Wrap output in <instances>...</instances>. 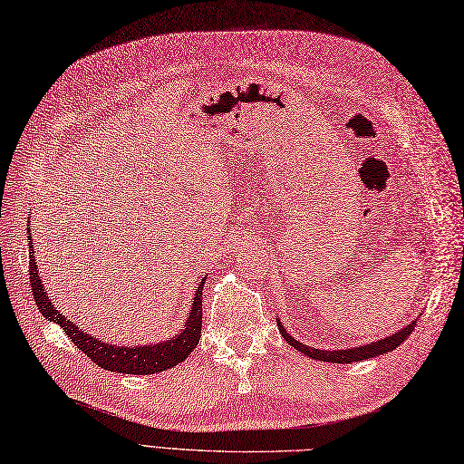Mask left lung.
Here are the masks:
<instances>
[{
  "label": "left lung",
  "mask_w": 464,
  "mask_h": 464,
  "mask_svg": "<svg viewBox=\"0 0 464 464\" xmlns=\"http://www.w3.org/2000/svg\"><path fill=\"white\" fill-rule=\"evenodd\" d=\"M415 329V321L408 326H403L401 331H398L395 334H390L388 338H383V341L378 343H372L366 346H360V348H350V350H317V348H311V346H304L299 341H295L284 326L279 323V333L284 334L285 341L299 350V353L307 354L313 360H323V362H334V364H350V362H360V360H366V358H376L380 354H386L392 353L393 348H398L405 338H408Z\"/></svg>",
  "instance_id": "1"
}]
</instances>
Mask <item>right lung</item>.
<instances>
[{"mask_svg": "<svg viewBox=\"0 0 464 464\" xmlns=\"http://www.w3.org/2000/svg\"><path fill=\"white\" fill-rule=\"evenodd\" d=\"M31 240V236H29ZM33 244V242H31ZM35 252L31 250L29 254V281L33 289V299H35L39 311L43 317L49 321L61 324L66 336H71V341L82 350V353L92 360L94 364L100 368L110 370V372H120V374H138L147 376L155 374V372H163L167 368H173L179 362L193 353L198 344L200 329H202V285H205L207 277L202 279L200 287L197 289L193 309L188 313V319L185 323L180 334L171 338L167 343L160 344H147V346H133V348H123V346H110L104 341H96L94 336L86 334L84 331L78 329L69 319L63 317V313L54 309L49 295L44 293L43 284L39 279V271L35 264Z\"/></svg>", "mask_w": 464, "mask_h": 464, "instance_id": "add662e5", "label": "right lung"}]
</instances>
